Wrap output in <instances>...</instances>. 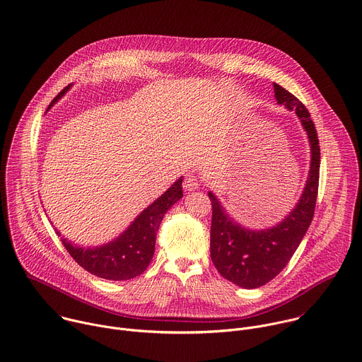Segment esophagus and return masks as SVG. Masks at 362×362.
Returning <instances> with one entry per match:
<instances>
[{
  "mask_svg": "<svg viewBox=\"0 0 362 362\" xmlns=\"http://www.w3.org/2000/svg\"><path fill=\"white\" fill-rule=\"evenodd\" d=\"M199 186H200V183H199V179H197L196 176L189 175V176H186V177H185V182H183V187H185V190L192 192V190L199 189Z\"/></svg>",
  "mask_w": 362,
  "mask_h": 362,
  "instance_id": "1",
  "label": "esophagus"
}]
</instances>
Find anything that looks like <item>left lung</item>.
Listing matches in <instances>:
<instances>
[{
	"label": "left lung",
	"instance_id": "left-lung-1",
	"mask_svg": "<svg viewBox=\"0 0 362 362\" xmlns=\"http://www.w3.org/2000/svg\"><path fill=\"white\" fill-rule=\"evenodd\" d=\"M279 105L296 110L307 132L311 148V165L303 194L296 207L279 224L250 230L231 218L220 200L209 192L211 200L210 257L217 272L243 288H257L272 281L290 262L305 235L318 193L320 144L307 107L283 86L274 83Z\"/></svg>",
	"mask_w": 362,
	"mask_h": 362
}]
</instances>
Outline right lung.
<instances>
[{
  "label": "right lung",
  "instance_id": "add662e5",
  "mask_svg": "<svg viewBox=\"0 0 362 362\" xmlns=\"http://www.w3.org/2000/svg\"><path fill=\"white\" fill-rule=\"evenodd\" d=\"M71 86L72 85L64 88L54 98L48 109L65 92H68ZM182 182L183 177L180 176L160 197L149 204L122 234H119L112 242L103 246L85 249L72 245L66 238H61L64 247L82 269L93 276L113 281L138 277L148 269L155 255L156 233L163 216L179 199L183 197ZM57 234L61 235L58 230Z\"/></svg>",
  "mask_w": 362,
  "mask_h": 362
}]
</instances>
